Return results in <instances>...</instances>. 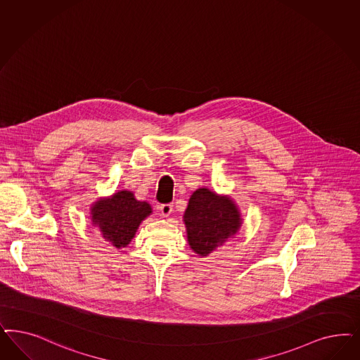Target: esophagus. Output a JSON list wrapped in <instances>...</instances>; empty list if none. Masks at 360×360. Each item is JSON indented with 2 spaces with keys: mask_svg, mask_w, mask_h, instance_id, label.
<instances>
[{
  "mask_svg": "<svg viewBox=\"0 0 360 360\" xmlns=\"http://www.w3.org/2000/svg\"><path fill=\"white\" fill-rule=\"evenodd\" d=\"M174 210V205L172 204H162L160 205V213L164 217H168Z\"/></svg>",
  "mask_w": 360,
  "mask_h": 360,
  "instance_id": "1",
  "label": "esophagus"
}]
</instances>
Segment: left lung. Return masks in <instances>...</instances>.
I'll list each match as a JSON object with an SVG mask.
<instances>
[{
  "instance_id": "left-lung-1",
  "label": "left lung",
  "mask_w": 360,
  "mask_h": 360,
  "mask_svg": "<svg viewBox=\"0 0 360 360\" xmlns=\"http://www.w3.org/2000/svg\"><path fill=\"white\" fill-rule=\"evenodd\" d=\"M188 243L200 255H208L234 236L241 226L232 200L200 188L189 198L184 213Z\"/></svg>"
}]
</instances>
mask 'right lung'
Segmentation results:
<instances>
[{"label":"right lung","mask_w":360,"mask_h":360,"mask_svg":"<svg viewBox=\"0 0 360 360\" xmlns=\"http://www.w3.org/2000/svg\"><path fill=\"white\" fill-rule=\"evenodd\" d=\"M151 212L148 202L138 201L132 192L120 191L108 200L95 202L91 217L110 244L124 248L135 236L140 222Z\"/></svg>","instance_id":"add662e5"}]
</instances>
